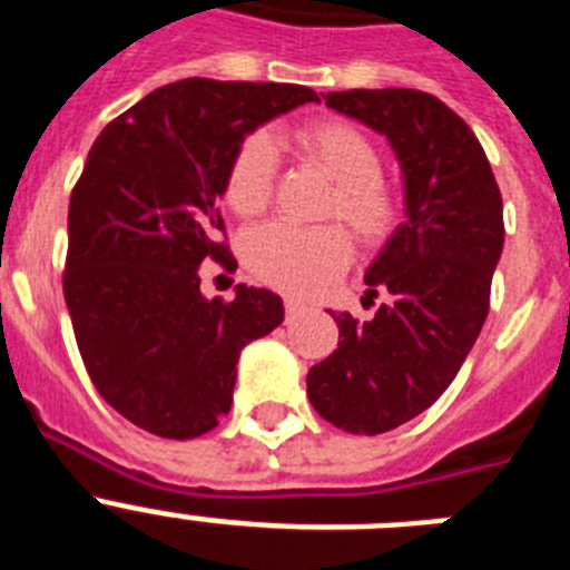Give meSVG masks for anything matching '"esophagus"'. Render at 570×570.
Listing matches in <instances>:
<instances>
[{
	"label": "esophagus",
	"instance_id": "esophagus-1",
	"mask_svg": "<svg viewBox=\"0 0 570 570\" xmlns=\"http://www.w3.org/2000/svg\"><path fill=\"white\" fill-rule=\"evenodd\" d=\"M302 311H305V302L285 299V314H288V320H294V316L302 314Z\"/></svg>",
	"mask_w": 570,
	"mask_h": 570
}]
</instances>
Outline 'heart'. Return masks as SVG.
<instances>
[{
	"label": "heart",
	"instance_id": "1",
	"mask_svg": "<svg viewBox=\"0 0 570 570\" xmlns=\"http://www.w3.org/2000/svg\"><path fill=\"white\" fill-rule=\"evenodd\" d=\"M294 150L334 183L325 216L342 219L365 245L387 239L400 223V196L382 170L376 145L360 128L336 119L311 122L294 134ZM276 150L265 134L242 139L225 174V203L236 216H259L274 199ZM351 242L336 225L294 228L271 223L245 239V265L274 288L316 294L345 271Z\"/></svg>",
	"mask_w": 570,
	"mask_h": 570
}]
</instances>
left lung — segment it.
Returning a JSON list of instances; mask_svg holds the SVG:
<instances>
[{
	"mask_svg": "<svg viewBox=\"0 0 570 570\" xmlns=\"http://www.w3.org/2000/svg\"><path fill=\"white\" fill-rule=\"evenodd\" d=\"M325 105L382 134L405 188V223L365 271L356 322L334 314L340 347L308 371V400L347 434L394 431L434 405L480 336L500 262L502 196L480 139L431 94L340 90Z\"/></svg>",
	"mask_w": 570,
	"mask_h": 570,
	"instance_id": "obj_1",
	"label": "left lung"
}]
</instances>
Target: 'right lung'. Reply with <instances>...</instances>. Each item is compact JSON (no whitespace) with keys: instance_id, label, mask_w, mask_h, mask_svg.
Here are the masks:
<instances>
[{"instance_id":"1","label":"right lung","mask_w":570,"mask_h":570,"mask_svg":"<svg viewBox=\"0 0 570 570\" xmlns=\"http://www.w3.org/2000/svg\"><path fill=\"white\" fill-rule=\"evenodd\" d=\"M305 85L183 79L97 136L68 210V302L79 354L114 411L165 440L230 411L242 347L285 316L274 291L205 299L199 265H236L216 199L259 125L316 102Z\"/></svg>"}]
</instances>
